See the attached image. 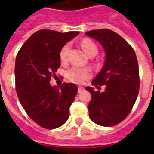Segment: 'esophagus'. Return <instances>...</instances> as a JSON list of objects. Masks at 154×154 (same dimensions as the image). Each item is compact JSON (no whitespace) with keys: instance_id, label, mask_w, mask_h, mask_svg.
<instances>
[{"instance_id":"34e87169","label":"esophagus","mask_w":154,"mask_h":154,"mask_svg":"<svg viewBox=\"0 0 154 154\" xmlns=\"http://www.w3.org/2000/svg\"><path fill=\"white\" fill-rule=\"evenodd\" d=\"M83 90H84V87H82V86L78 87V93H82Z\"/></svg>"}]
</instances>
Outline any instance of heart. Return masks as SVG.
<instances>
[{"label": "heart", "mask_w": 154, "mask_h": 154, "mask_svg": "<svg viewBox=\"0 0 154 154\" xmlns=\"http://www.w3.org/2000/svg\"><path fill=\"white\" fill-rule=\"evenodd\" d=\"M82 47L87 55H96L97 53V46L93 41L89 39H84L82 42ZM69 49V45H65L60 51V60L61 62L67 60V53ZM91 76V71L89 69L80 67H72L68 70L67 77L74 83H82Z\"/></svg>", "instance_id": "b5f03b06"}]
</instances>
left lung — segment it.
Segmentation results:
<instances>
[{"instance_id":"obj_1","label":"left lung","mask_w":154,"mask_h":154,"mask_svg":"<svg viewBox=\"0 0 154 154\" xmlns=\"http://www.w3.org/2000/svg\"><path fill=\"white\" fill-rule=\"evenodd\" d=\"M85 35L98 41L105 51L102 69L85 89L92 95L88 109L96 124L110 127L122 122L131 112L140 87L138 62L136 53L128 42L117 32L107 29L92 30Z\"/></svg>"}]
</instances>
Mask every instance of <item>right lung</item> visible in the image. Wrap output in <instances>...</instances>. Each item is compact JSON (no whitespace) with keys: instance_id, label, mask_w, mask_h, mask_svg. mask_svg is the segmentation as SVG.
Returning <instances> with one entry per match:
<instances>
[{"instance_id":"right-lung-1","label":"right lung","mask_w":154,"mask_h":154,"mask_svg":"<svg viewBox=\"0 0 154 154\" xmlns=\"http://www.w3.org/2000/svg\"><path fill=\"white\" fill-rule=\"evenodd\" d=\"M79 34L42 29L31 36L18 52L15 62L16 91L29 117L40 126L53 129L65 124L77 93L72 83L52 87L50 79L60 65V51Z\"/></svg>"}]
</instances>
